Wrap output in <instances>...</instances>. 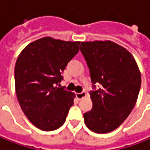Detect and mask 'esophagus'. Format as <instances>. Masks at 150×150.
<instances>
[{
  "instance_id": "34e87169",
  "label": "esophagus",
  "mask_w": 150,
  "mask_h": 150,
  "mask_svg": "<svg viewBox=\"0 0 150 150\" xmlns=\"http://www.w3.org/2000/svg\"><path fill=\"white\" fill-rule=\"evenodd\" d=\"M76 96H77V98H78L79 100H81V99H83V98H84V97L86 96V92L83 91V92H81V93H77V94H76Z\"/></svg>"
}]
</instances>
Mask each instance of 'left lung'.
Listing matches in <instances>:
<instances>
[{
    "instance_id": "left-lung-1",
    "label": "left lung",
    "mask_w": 150,
    "mask_h": 150,
    "mask_svg": "<svg viewBox=\"0 0 150 150\" xmlns=\"http://www.w3.org/2000/svg\"><path fill=\"white\" fill-rule=\"evenodd\" d=\"M81 53L91 71L93 108L83 113L86 126L96 133L118 128L132 111L141 87V73L132 54L112 41L82 42Z\"/></svg>"
}]
</instances>
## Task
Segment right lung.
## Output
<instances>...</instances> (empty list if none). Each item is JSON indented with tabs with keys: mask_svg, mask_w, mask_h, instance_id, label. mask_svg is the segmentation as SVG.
Returning a JSON list of instances; mask_svg holds the SVG:
<instances>
[{
	"mask_svg": "<svg viewBox=\"0 0 150 150\" xmlns=\"http://www.w3.org/2000/svg\"><path fill=\"white\" fill-rule=\"evenodd\" d=\"M80 42L50 37L28 44L14 69L15 91L28 120L42 131H54L65 123L75 94L57 86L62 71L79 50Z\"/></svg>",
	"mask_w": 150,
	"mask_h": 150,
	"instance_id": "obj_1",
	"label": "right lung"
}]
</instances>
